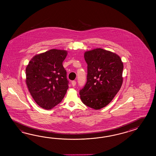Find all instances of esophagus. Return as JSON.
I'll return each instance as SVG.
<instances>
[{
    "instance_id": "1",
    "label": "esophagus",
    "mask_w": 156,
    "mask_h": 156,
    "mask_svg": "<svg viewBox=\"0 0 156 156\" xmlns=\"http://www.w3.org/2000/svg\"><path fill=\"white\" fill-rule=\"evenodd\" d=\"M71 83H72V86H73V87H75V86L76 85V82L75 81H72V82H71Z\"/></svg>"
}]
</instances>
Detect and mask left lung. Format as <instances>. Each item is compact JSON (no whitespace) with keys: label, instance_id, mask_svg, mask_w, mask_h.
I'll return each instance as SVG.
<instances>
[{"label":"left lung","instance_id":"1","mask_svg":"<svg viewBox=\"0 0 156 156\" xmlns=\"http://www.w3.org/2000/svg\"><path fill=\"white\" fill-rule=\"evenodd\" d=\"M84 58L88 64L87 82L80 90V98L86 106L100 110L120 90L123 63L118 55L103 48L87 51Z\"/></svg>","mask_w":156,"mask_h":156}]
</instances>
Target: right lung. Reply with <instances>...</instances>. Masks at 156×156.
Here are the masks:
<instances>
[{
    "label": "right lung",
    "mask_w": 156,
    "mask_h": 156,
    "mask_svg": "<svg viewBox=\"0 0 156 156\" xmlns=\"http://www.w3.org/2000/svg\"><path fill=\"white\" fill-rule=\"evenodd\" d=\"M67 55L66 50L51 49L33 56L27 66L26 84L41 108L52 109L63 99L68 88L62 64Z\"/></svg>",
    "instance_id": "obj_1"
}]
</instances>
